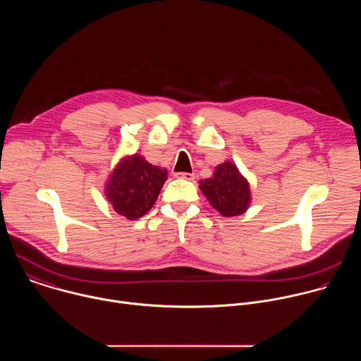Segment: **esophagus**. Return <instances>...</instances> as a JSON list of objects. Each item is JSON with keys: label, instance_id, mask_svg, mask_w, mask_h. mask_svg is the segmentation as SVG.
<instances>
[{"label": "esophagus", "instance_id": "34e87169", "mask_svg": "<svg viewBox=\"0 0 361 361\" xmlns=\"http://www.w3.org/2000/svg\"><path fill=\"white\" fill-rule=\"evenodd\" d=\"M174 176L177 178H184V180H188V181H192L195 178V176L192 173H176Z\"/></svg>", "mask_w": 361, "mask_h": 361}]
</instances>
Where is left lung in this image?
Returning <instances> with one entry per match:
<instances>
[{
    "label": "left lung",
    "mask_w": 361,
    "mask_h": 361,
    "mask_svg": "<svg viewBox=\"0 0 361 361\" xmlns=\"http://www.w3.org/2000/svg\"><path fill=\"white\" fill-rule=\"evenodd\" d=\"M200 190L224 217L240 216L248 207V183L231 163H224L216 167L212 178L200 181Z\"/></svg>",
    "instance_id": "obj_1"
}]
</instances>
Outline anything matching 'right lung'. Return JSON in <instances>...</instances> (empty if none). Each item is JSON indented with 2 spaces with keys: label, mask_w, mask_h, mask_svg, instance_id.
Wrapping results in <instances>:
<instances>
[{
  "label": "right lung",
  "mask_w": 361,
  "mask_h": 361,
  "mask_svg": "<svg viewBox=\"0 0 361 361\" xmlns=\"http://www.w3.org/2000/svg\"><path fill=\"white\" fill-rule=\"evenodd\" d=\"M166 180L167 170L149 164L135 154L120 163L113 173L106 188L107 197L118 214L135 220L149 212Z\"/></svg>",
  "instance_id": "right-lung-1"
}]
</instances>
